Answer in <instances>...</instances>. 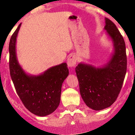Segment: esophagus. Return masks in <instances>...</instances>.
<instances>
[{
	"mask_svg": "<svg viewBox=\"0 0 135 135\" xmlns=\"http://www.w3.org/2000/svg\"><path fill=\"white\" fill-rule=\"evenodd\" d=\"M77 62V58L74 55H71L68 57L67 59V65L69 67H74L76 65Z\"/></svg>",
	"mask_w": 135,
	"mask_h": 135,
	"instance_id": "esophagus-1",
	"label": "esophagus"
}]
</instances>
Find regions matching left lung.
I'll return each instance as SVG.
<instances>
[{"mask_svg": "<svg viewBox=\"0 0 135 135\" xmlns=\"http://www.w3.org/2000/svg\"><path fill=\"white\" fill-rule=\"evenodd\" d=\"M104 29L112 39L114 52L103 67L80 63L76 67L80 92L85 104L94 110L110 107L119 95L127 71L126 43L115 24L105 18Z\"/></svg>", "mask_w": 135, "mask_h": 135, "instance_id": "1", "label": "left lung"}]
</instances>
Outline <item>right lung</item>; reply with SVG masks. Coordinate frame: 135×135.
I'll return each instance as SVG.
<instances>
[{
  "mask_svg": "<svg viewBox=\"0 0 135 135\" xmlns=\"http://www.w3.org/2000/svg\"><path fill=\"white\" fill-rule=\"evenodd\" d=\"M20 27L21 23L12 35L9 44L10 76L25 108L35 115L46 116L54 112L59 105L62 84L69 75V69L64 62L50 68L40 75L26 74L16 56V38Z\"/></svg>",
  "mask_w": 135,
  "mask_h": 135,
  "instance_id": "obj_1",
  "label": "right lung"
}]
</instances>
